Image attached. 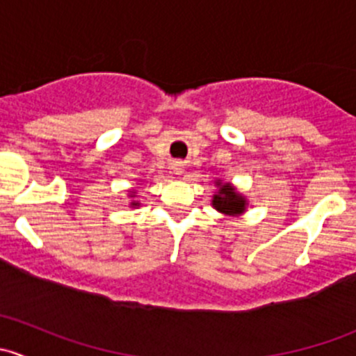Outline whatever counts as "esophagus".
<instances>
[{"label": "esophagus", "instance_id": "34e87169", "mask_svg": "<svg viewBox=\"0 0 356 356\" xmlns=\"http://www.w3.org/2000/svg\"><path fill=\"white\" fill-rule=\"evenodd\" d=\"M174 172H175V174H177V175H182V174H184V167H182L181 163H175V165H174Z\"/></svg>", "mask_w": 356, "mask_h": 356}]
</instances>
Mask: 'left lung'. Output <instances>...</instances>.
<instances>
[{
  "label": "left lung",
  "instance_id": "left-lung-1",
  "mask_svg": "<svg viewBox=\"0 0 356 356\" xmlns=\"http://www.w3.org/2000/svg\"><path fill=\"white\" fill-rule=\"evenodd\" d=\"M217 188L218 193L213 195V200H211L215 210L225 215H239L246 210V198L236 191L234 186L217 181Z\"/></svg>",
  "mask_w": 356,
  "mask_h": 356
}]
</instances>
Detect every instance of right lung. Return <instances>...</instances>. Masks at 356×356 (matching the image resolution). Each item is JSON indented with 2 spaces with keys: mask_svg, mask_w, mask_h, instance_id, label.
Wrapping results in <instances>:
<instances>
[{
  "mask_svg": "<svg viewBox=\"0 0 356 356\" xmlns=\"http://www.w3.org/2000/svg\"><path fill=\"white\" fill-rule=\"evenodd\" d=\"M131 196H134V195H131ZM132 207H139V203H138V201H132Z\"/></svg>",
  "mask_w": 356,
  "mask_h": 356,
  "instance_id": "obj_1",
  "label": "right lung"
}]
</instances>
